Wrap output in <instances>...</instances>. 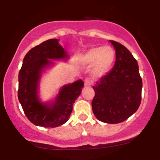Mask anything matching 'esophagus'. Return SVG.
I'll list each match as a JSON object with an SVG mask.
<instances>
[{
	"mask_svg": "<svg viewBox=\"0 0 160 160\" xmlns=\"http://www.w3.org/2000/svg\"><path fill=\"white\" fill-rule=\"evenodd\" d=\"M84 82H85L86 86H89L92 84V80L89 78H86Z\"/></svg>",
	"mask_w": 160,
	"mask_h": 160,
	"instance_id": "34e87169",
	"label": "esophagus"
}]
</instances>
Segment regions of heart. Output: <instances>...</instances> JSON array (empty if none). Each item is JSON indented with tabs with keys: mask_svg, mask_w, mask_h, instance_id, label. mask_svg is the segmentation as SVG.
Returning a JSON list of instances; mask_svg holds the SVG:
<instances>
[{
	"mask_svg": "<svg viewBox=\"0 0 160 160\" xmlns=\"http://www.w3.org/2000/svg\"><path fill=\"white\" fill-rule=\"evenodd\" d=\"M115 59V51L111 47H95L88 49L80 58L82 65H94L93 74L101 76L108 72Z\"/></svg>",
	"mask_w": 160,
	"mask_h": 160,
	"instance_id": "1",
	"label": "heart"
}]
</instances>
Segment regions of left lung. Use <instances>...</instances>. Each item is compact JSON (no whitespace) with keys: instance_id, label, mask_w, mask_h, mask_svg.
<instances>
[{"instance_id":"left-lung-1","label":"left lung","mask_w":160,"mask_h":160,"mask_svg":"<svg viewBox=\"0 0 160 160\" xmlns=\"http://www.w3.org/2000/svg\"><path fill=\"white\" fill-rule=\"evenodd\" d=\"M116 50L114 66L93 86L92 111L98 120L120 123L138 109L142 80L138 62L129 50L118 42L110 40Z\"/></svg>"}]
</instances>
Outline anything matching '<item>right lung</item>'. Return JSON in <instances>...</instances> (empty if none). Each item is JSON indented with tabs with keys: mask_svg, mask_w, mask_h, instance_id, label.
Here are the masks:
<instances>
[{
	"mask_svg": "<svg viewBox=\"0 0 160 160\" xmlns=\"http://www.w3.org/2000/svg\"><path fill=\"white\" fill-rule=\"evenodd\" d=\"M68 56L58 39H49L29 50L19 73L18 98L27 118L33 124L54 128L68 120L75 100L81 93L84 82L78 80L63 86L55 100L43 103L38 97V86L45 68L51 60L68 59Z\"/></svg>",
	"mask_w": 160,
	"mask_h": 160,
	"instance_id": "1",
	"label": "right lung"
}]
</instances>
